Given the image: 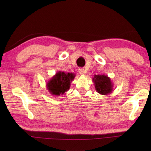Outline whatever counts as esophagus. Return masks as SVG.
Returning a JSON list of instances; mask_svg holds the SVG:
<instances>
[{
  "label": "esophagus",
  "instance_id": "34e87169",
  "mask_svg": "<svg viewBox=\"0 0 151 151\" xmlns=\"http://www.w3.org/2000/svg\"><path fill=\"white\" fill-rule=\"evenodd\" d=\"M78 73H79L80 74H81V75H84L85 71H84V69H82V68H80V69H78Z\"/></svg>",
  "mask_w": 151,
  "mask_h": 151
}]
</instances>
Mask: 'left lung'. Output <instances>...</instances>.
Returning <instances> with one entry per match:
<instances>
[{
  "label": "left lung",
  "instance_id": "8db88e82",
  "mask_svg": "<svg viewBox=\"0 0 151 151\" xmlns=\"http://www.w3.org/2000/svg\"><path fill=\"white\" fill-rule=\"evenodd\" d=\"M95 90L104 95L110 94L114 91V84L110 77L104 75H95L92 78Z\"/></svg>",
  "mask_w": 151,
  "mask_h": 151
}]
</instances>
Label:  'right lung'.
<instances>
[{"label": "right lung", "mask_w": 151, "mask_h": 151, "mask_svg": "<svg viewBox=\"0 0 151 151\" xmlns=\"http://www.w3.org/2000/svg\"><path fill=\"white\" fill-rule=\"evenodd\" d=\"M75 77V75L72 73L58 71L49 81L46 86L51 95L58 97L62 95L70 88V82Z\"/></svg>", "instance_id": "right-lung-1"}]
</instances>
